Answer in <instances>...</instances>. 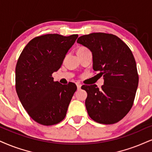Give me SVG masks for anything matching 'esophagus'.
<instances>
[{
    "instance_id": "34e87169",
    "label": "esophagus",
    "mask_w": 152,
    "mask_h": 152,
    "mask_svg": "<svg viewBox=\"0 0 152 152\" xmlns=\"http://www.w3.org/2000/svg\"><path fill=\"white\" fill-rule=\"evenodd\" d=\"M76 85H77V89H80V88H81V87H82V85L80 83H79V82L76 83Z\"/></svg>"
}]
</instances>
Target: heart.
Listing matches in <instances>:
<instances>
[{"label":"heart","instance_id":"heart-1","mask_svg":"<svg viewBox=\"0 0 152 152\" xmlns=\"http://www.w3.org/2000/svg\"><path fill=\"white\" fill-rule=\"evenodd\" d=\"M87 50H89V49L86 47H83V46H82V47H80L77 49V53H82V52L87 51Z\"/></svg>","mask_w":152,"mask_h":152}]
</instances>
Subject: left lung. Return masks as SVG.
Wrapping results in <instances>:
<instances>
[{
    "instance_id": "obj_1",
    "label": "left lung",
    "mask_w": 152,
    "mask_h": 152,
    "mask_svg": "<svg viewBox=\"0 0 152 152\" xmlns=\"http://www.w3.org/2000/svg\"><path fill=\"white\" fill-rule=\"evenodd\" d=\"M77 42L93 56V69L104 76V85H83L87 93L85 106L89 117L102 124L118 123L133 105L139 82L135 60L128 45L112 34L83 35Z\"/></svg>"
}]
</instances>
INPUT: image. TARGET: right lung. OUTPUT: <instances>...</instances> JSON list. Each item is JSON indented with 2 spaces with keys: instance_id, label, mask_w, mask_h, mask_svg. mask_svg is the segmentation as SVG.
<instances>
[{
  "instance_id": "1",
  "label": "right lung",
  "mask_w": 152,
  "mask_h": 152,
  "mask_svg": "<svg viewBox=\"0 0 152 152\" xmlns=\"http://www.w3.org/2000/svg\"><path fill=\"white\" fill-rule=\"evenodd\" d=\"M77 37L58 34L37 37L26 45L18 60L17 94L28 115L39 124L56 125L66 115L77 86L54 82L52 74L61 67Z\"/></svg>"
}]
</instances>
